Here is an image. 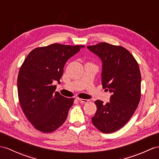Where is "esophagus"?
Returning a JSON list of instances; mask_svg holds the SVG:
<instances>
[{
    "label": "esophagus",
    "instance_id": "1",
    "mask_svg": "<svg viewBox=\"0 0 159 159\" xmlns=\"http://www.w3.org/2000/svg\"><path fill=\"white\" fill-rule=\"evenodd\" d=\"M76 99L78 100V101H80L81 102H84V103L88 102L89 101V100L87 99H82V98H76Z\"/></svg>",
    "mask_w": 159,
    "mask_h": 159
}]
</instances>
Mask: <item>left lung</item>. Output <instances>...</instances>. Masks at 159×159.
Wrapping results in <instances>:
<instances>
[{"label":"left lung","mask_w":159,"mask_h":159,"mask_svg":"<svg viewBox=\"0 0 159 159\" xmlns=\"http://www.w3.org/2000/svg\"><path fill=\"white\" fill-rule=\"evenodd\" d=\"M87 48L101 59L102 88L112 93L109 102L96 100L97 110L92 122L102 132L113 133L126 124L140 102V68L134 56L123 46L100 42Z\"/></svg>","instance_id":"1"}]
</instances>
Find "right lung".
<instances>
[{
  "mask_svg": "<svg viewBox=\"0 0 159 159\" xmlns=\"http://www.w3.org/2000/svg\"><path fill=\"white\" fill-rule=\"evenodd\" d=\"M82 45L52 44L31 51L20 67L17 77L19 103L34 127L50 133L63 124L74 98L55 92L61 83L67 60L80 51Z\"/></svg>",
  "mask_w": 159,
  "mask_h": 159,
  "instance_id": "right-lung-1",
  "label": "right lung"
}]
</instances>
